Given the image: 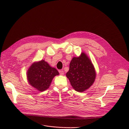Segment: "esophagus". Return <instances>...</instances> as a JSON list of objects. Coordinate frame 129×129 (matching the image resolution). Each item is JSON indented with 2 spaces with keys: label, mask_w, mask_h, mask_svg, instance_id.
Wrapping results in <instances>:
<instances>
[{
  "label": "esophagus",
  "mask_w": 129,
  "mask_h": 129,
  "mask_svg": "<svg viewBox=\"0 0 129 129\" xmlns=\"http://www.w3.org/2000/svg\"><path fill=\"white\" fill-rule=\"evenodd\" d=\"M59 73L60 75H64V71H59Z\"/></svg>",
  "instance_id": "obj_1"
}]
</instances>
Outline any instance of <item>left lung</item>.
I'll return each mask as SVG.
<instances>
[{
	"label": "left lung",
	"mask_w": 129,
	"mask_h": 129,
	"mask_svg": "<svg viewBox=\"0 0 129 129\" xmlns=\"http://www.w3.org/2000/svg\"><path fill=\"white\" fill-rule=\"evenodd\" d=\"M66 75L74 89L83 92L93 84L96 73L90 59L82 52L79 56L72 58Z\"/></svg>",
	"instance_id": "obj_1"
}]
</instances>
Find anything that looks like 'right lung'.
<instances>
[{
	"label": "right lung",
	"instance_id": "obj_1",
	"mask_svg": "<svg viewBox=\"0 0 129 129\" xmlns=\"http://www.w3.org/2000/svg\"><path fill=\"white\" fill-rule=\"evenodd\" d=\"M59 75L57 70L49 65L44 60L34 62L26 73L29 84L39 91L48 89L53 78Z\"/></svg>",
	"mask_w": 129,
	"mask_h": 129
}]
</instances>
